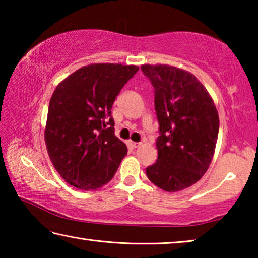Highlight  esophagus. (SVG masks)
<instances>
[{"label": "esophagus", "mask_w": 258, "mask_h": 258, "mask_svg": "<svg viewBox=\"0 0 258 258\" xmlns=\"http://www.w3.org/2000/svg\"><path fill=\"white\" fill-rule=\"evenodd\" d=\"M128 145L132 148H140L142 146L141 142H133V141H128Z\"/></svg>", "instance_id": "obj_1"}]
</instances>
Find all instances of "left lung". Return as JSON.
Here are the masks:
<instances>
[{
	"label": "left lung",
	"mask_w": 258,
	"mask_h": 258,
	"mask_svg": "<svg viewBox=\"0 0 258 258\" xmlns=\"http://www.w3.org/2000/svg\"><path fill=\"white\" fill-rule=\"evenodd\" d=\"M155 89L159 121L158 158L147 167L149 180L161 190L176 192L194 185L207 172L215 152L217 109L206 87L184 69L142 64Z\"/></svg>",
	"instance_id": "obj_1"
}]
</instances>
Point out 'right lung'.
<instances>
[{"label": "right lung", "instance_id": "obj_1", "mask_svg": "<svg viewBox=\"0 0 258 258\" xmlns=\"http://www.w3.org/2000/svg\"><path fill=\"white\" fill-rule=\"evenodd\" d=\"M138 71L134 64L91 63L55 87L44 139L52 164L68 184L97 190L115 175L127 147L113 133L111 108Z\"/></svg>", "mask_w": 258, "mask_h": 258}]
</instances>
